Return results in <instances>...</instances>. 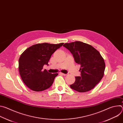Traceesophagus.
I'll return each mask as SVG.
<instances>
[{
    "mask_svg": "<svg viewBox=\"0 0 123 123\" xmlns=\"http://www.w3.org/2000/svg\"><path fill=\"white\" fill-rule=\"evenodd\" d=\"M59 74H61V75H64V76H66V75H67V74H63V73H59Z\"/></svg>",
    "mask_w": 123,
    "mask_h": 123,
    "instance_id": "34e87169",
    "label": "esophagus"
}]
</instances>
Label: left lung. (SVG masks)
<instances>
[{
	"mask_svg": "<svg viewBox=\"0 0 123 123\" xmlns=\"http://www.w3.org/2000/svg\"><path fill=\"white\" fill-rule=\"evenodd\" d=\"M63 46L71 52L75 62L81 66V76H76L70 87L79 92L91 91L104 74L105 63L100 52L92 46L81 41L65 43Z\"/></svg>",
	"mask_w": 123,
	"mask_h": 123,
	"instance_id": "8db88e82",
	"label": "left lung"
}]
</instances>
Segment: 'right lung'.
Instances as JSON below:
<instances>
[{
	"label": "right lung",
	"mask_w": 123,
	"mask_h": 123,
	"mask_svg": "<svg viewBox=\"0 0 123 123\" xmlns=\"http://www.w3.org/2000/svg\"><path fill=\"white\" fill-rule=\"evenodd\" d=\"M47 43L33 45L27 48L19 59L18 69L21 79L29 88L33 91L41 92L53 84L57 73L50 74L43 70L55 51L63 45Z\"/></svg>",
	"instance_id": "right-lung-1"
}]
</instances>
